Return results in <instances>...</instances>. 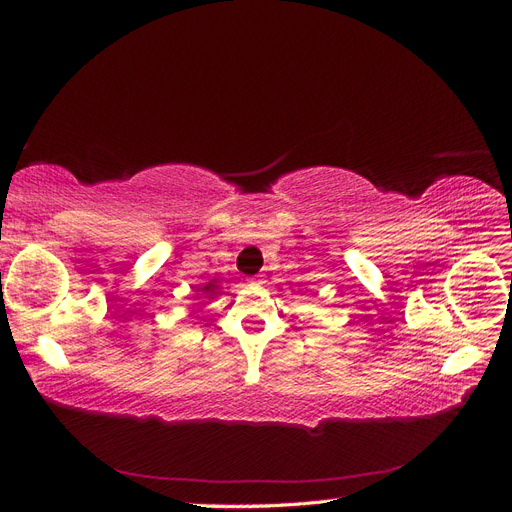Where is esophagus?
Returning <instances> with one entry per match:
<instances>
[{"label": "esophagus", "mask_w": 512, "mask_h": 512, "mask_svg": "<svg viewBox=\"0 0 512 512\" xmlns=\"http://www.w3.org/2000/svg\"><path fill=\"white\" fill-rule=\"evenodd\" d=\"M250 284H262L260 280H256V277H252V280H250Z\"/></svg>", "instance_id": "34e87169"}]
</instances>
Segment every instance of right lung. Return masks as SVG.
Masks as SVG:
<instances>
[{
    "instance_id": "obj_1",
    "label": "right lung",
    "mask_w": 512,
    "mask_h": 512,
    "mask_svg": "<svg viewBox=\"0 0 512 512\" xmlns=\"http://www.w3.org/2000/svg\"><path fill=\"white\" fill-rule=\"evenodd\" d=\"M218 288H220V286H218V282L211 280L209 284H205V286H203V292H205V294H209V297H213V294H218V292H215Z\"/></svg>"
}]
</instances>
